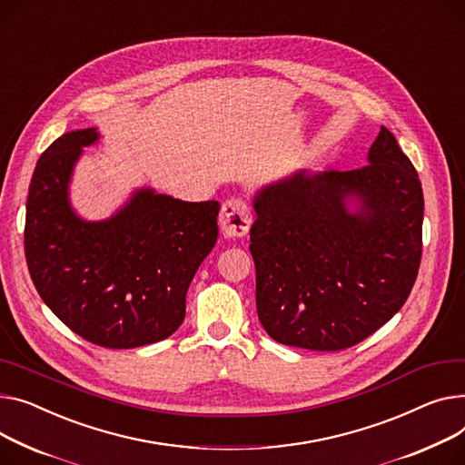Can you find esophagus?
<instances>
[{"instance_id": "obj_1", "label": "esophagus", "mask_w": 465, "mask_h": 465, "mask_svg": "<svg viewBox=\"0 0 465 465\" xmlns=\"http://www.w3.org/2000/svg\"><path fill=\"white\" fill-rule=\"evenodd\" d=\"M221 230L224 233V237L228 239H235V237H244L251 230L252 224V216H251V209L246 205L244 200L241 198H230L228 202H224L223 209H221Z\"/></svg>"}]
</instances>
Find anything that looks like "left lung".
Listing matches in <instances>:
<instances>
[{"label":"left lung","mask_w":465,"mask_h":465,"mask_svg":"<svg viewBox=\"0 0 465 465\" xmlns=\"http://www.w3.org/2000/svg\"><path fill=\"white\" fill-rule=\"evenodd\" d=\"M254 211L258 318L276 342L346 350L408 301L422 254L424 198L389 129L381 127L366 166L301 170L263 187Z\"/></svg>","instance_id":"left-lung-1"}]
</instances>
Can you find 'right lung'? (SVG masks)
<instances>
[{
    "label": "right lung",
    "mask_w": 465,
    "mask_h": 465,
    "mask_svg": "<svg viewBox=\"0 0 465 465\" xmlns=\"http://www.w3.org/2000/svg\"><path fill=\"white\" fill-rule=\"evenodd\" d=\"M97 129L59 136L37 161L25 203L24 251L41 299L87 342L131 350L168 338L219 235V202L136 191L114 216L87 223L69 202L82 147Z\"/></svg>",
    "instance_id": "add662e5"
}]
</instances>
